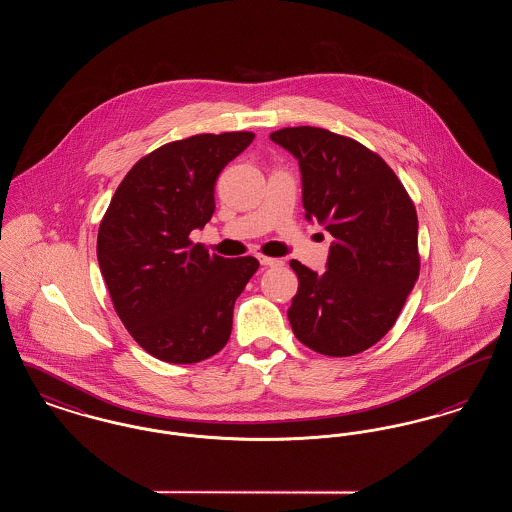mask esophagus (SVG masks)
I'll use <instances>...</instances> for the list:
<instances>
[{
    "instance_id": "esophagus-1",
    "label": "esophagus",
    "mask_w": 512,
    "mask_h": 512,
    "mask_svg": "<svg viewBox=\"0 0 512 512\" xmlns=\"http://www.w3.org/2000/svg\"><path fill=\"white\" fill-rule=\"evenodd\" d=\"M259 261H261V265H263V267H280V265H284L280 259L265 257V255H261V257H259Z\"/></svg>"
}]
</instances>
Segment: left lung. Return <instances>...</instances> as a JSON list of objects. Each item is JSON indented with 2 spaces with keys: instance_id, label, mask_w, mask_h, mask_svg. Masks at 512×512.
Here are the masks:
<instances>
[{
  "instance_id": "8db88e82",
  "label": "left lung",
  "mask_w": 512,
  "mask_h": 512,
  "mask_svg": "<svg viewBox=\"0 0 512 512\" xmlns=\"http://www.w3.org/2000/svg\"><path fill=\"white\" fill-rule=\"evenodd\" d=\"M299 161L305 217L334 236L326 272L293 259L299 290L288 309L295 338L328 357H351L382 340L418 280L413 199L374 151L326 128L270 134Z\"/></svg>"
}]
</instances>
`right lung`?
Wrapping results in <instances>:
<instances>
[{"mask_svg": "<svg viewBox=\"0 0 512 512\" xmlns=\"http://www.w3.org/2000/svg\"><path fill=\"white\" fill-rule=\"evenodd\" d=\"M253 132L195 134L157 147L124 176L98 232V261L113 307L149 355L192 365L219 353L255 257L211 255L190 234L215 213L220 171Z\"/></svg>", "mask_w": 512, "mask_h": 512, "instance_id": "1", "label": "right lung"}]
</instances>
